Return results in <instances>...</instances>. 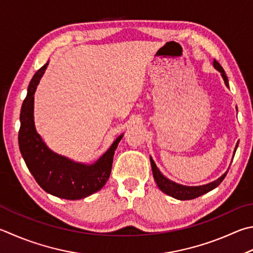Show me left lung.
<instances>
[{"label": "left lung", "mask_w": 253, "mask_h": 253, "mask_svg": "<svg viewBox=\"0 0 253 253\" xmlns=\"http://www.w3.org/2000/svg\"><path fill=\"white\" fill-rule=\"evenodd\" d=\"M213 67L218 72H220V74H221L222 79L224 81V84H226V86L229 88V82H228V77L226 75V73H224L223 68L217 61H215V59L213 61ZM238 145H239V142H237L235 150H233V157H235ZM150 165H151V169H153L154 179H155L156 183H157L159 189L163 192H165L166 195L170 196V197H172V198L178 199V200H191V199L197 198V197H200V196L207 194V192L213 190L214 188H217L220 183L222 182V180L224 179V177H226V174L228 172V171H226L221 177L218 178L217 180L207 183V185L183 186V185H180V183H177V182L170 180V179H168L167 177H165L164 174L160 172L158 167L156 166V164L151 157H150Z\"/></svg>", "instance_id": "left-lung-1"}]
</instances>
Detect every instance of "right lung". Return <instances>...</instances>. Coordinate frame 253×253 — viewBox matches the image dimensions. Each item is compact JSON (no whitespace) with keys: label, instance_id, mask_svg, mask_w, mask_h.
I'll return each mask as SVG.
<instances>
[{"label":"right lung","instance_id":"right-lung-1","mask_svg":"<svg viewBox=\"0 0 253 253\" xmlns=\"http://www.w3.org/2000/svg\"><path fill=\"white\" fill-rule=\"evenodd\" d=\"M48 62L30 82L20 115L18 146L27 168L42 189L58 198L79 200L102 189L112 171L114 154L123 134L93 164L77 163L50 150L38 134L34 124V94Z\"/></svg>","mask_w":253,"mask_h":253}]
</instances>
